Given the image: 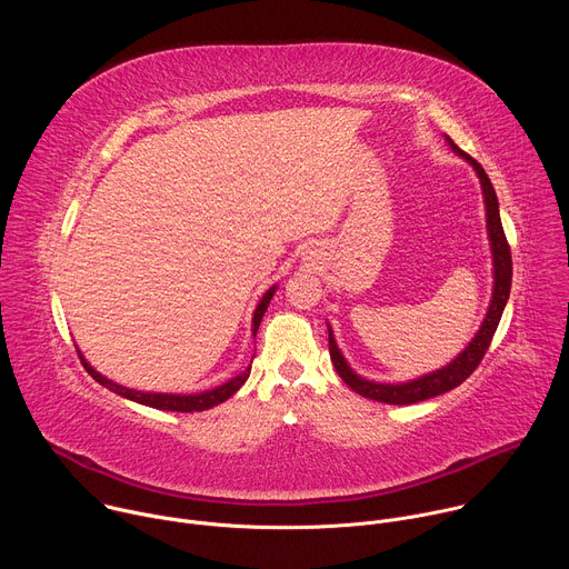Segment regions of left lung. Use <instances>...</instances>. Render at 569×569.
Returning a JSON list of instances; mask_svg holds the SVG:
<instances>
[{"instance_id": "1", "label": "left lung", "mask_w": 569, "mask_h": 569, "mask_svg": "<svg viewBox=\"0 0 569 569\" xmlns=\"http://www.w3.org/2000/svg\"><path fill=\"white\" fill-rule=\"evenodd\" d=\"M450 150L461 157L463 161L472 167L475 176L479 178V187H481V198H483V211H486V233H489V246H491V261H493V290H491V301L489 308H486V315L479 323V331L470 338V342L441 369H435L430 373H423L419 378L405 380V382H376L369 380L360 373H356L351 369V365L347 362V358L342 356L331 323L327 321L329 327V351H331V362L336 367V371L340 373V378L360 396L371 398V400H380L387 405H412L419 400H428L435 398L439 393H446L450 389H455L457 385H461L481 362L486 349H489L498 323L502 319L505 306L509 301V292H511V250L509 242L502 229V220H500V204H498V196L496 189L489 180V176L483 173V169L477 164V161L466 154L463 150H459L450 137H446Z\"/></svg>"}]
</instances>
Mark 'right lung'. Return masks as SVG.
Instances as JSON below:
<instances>
[{"instance_id": "add662e5", "label": "right lung", "mask_w": 569, "mask_h": 569, "mask_svg": "<svg viewBox=\"0 0 569 569\" xmlns=\"http://www.w3.org/2000/svg\"><path fill=\"white\" fill-rule=\"evenodd\" d=\"M277 288H279L277 283L270 286V288L263 292L261 301L257 303V308H254V312H252V336H254V338H257V331H259V327H261V319H263V315H266V310H268V306H270V301H272ZM78 356H80V362H83V367L88 369V373H90L99 385L108 387L110 391H114V393H119V396H123V398H128V400H134V402H139V405H146V408L167 410V412H204V410L213 408V405H220V402H224L229 396H233L242 385H246V380L250 378V371H252V367H246L240 373H236V376H231L229 380H224L222 385L211 387V389H204V391H196V393L141 391V389L123 387V385L110 380L108 376L99 373V371L86 360V356H83V351H80V349H78Z\"/></svg>"}]
</instances>
